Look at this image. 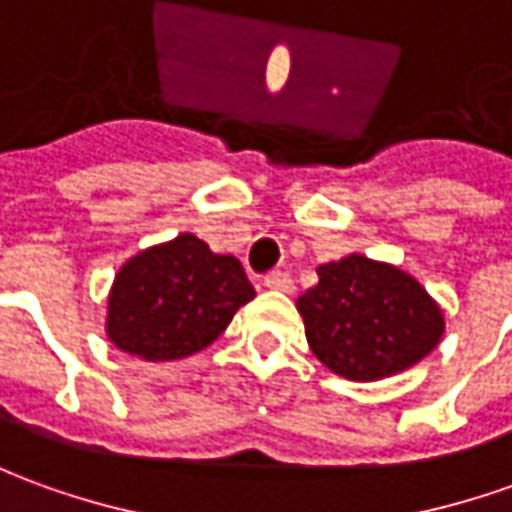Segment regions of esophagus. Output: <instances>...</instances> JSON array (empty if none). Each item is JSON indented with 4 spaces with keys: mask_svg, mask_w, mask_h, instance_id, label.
I'll list each match as a JSON object with an SVG mask.
<instances>
[{
    "mask_svg": "<svg viewBox=\"0 0 512 512\" xmlns=\"http://www.w3.org/2000/svg\"><path fill=\"white\" fill-rule=\"evenodd\" d=\"M263 285L271 288V291H283V294H291V291H294V280H291L288 271H269V274L263 277Z\"/></svg>",
    "mask_w": 512,
    "mask_h": 512,
    "instance_id": "esophagus-1",
    "label": "esophagus"
}]
</instances>
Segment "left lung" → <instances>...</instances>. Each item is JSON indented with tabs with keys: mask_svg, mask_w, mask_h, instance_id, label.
I'll return each instance as SVG.
<instances>
[{
	"mask_svg": "<svg viewBox=\"0 0 512 512\" xmlns=\"http://www.w3.org/2000/svg\"><path fill=\"white\" fill-rule=\"evenodd\" d=\"M319 283L297 300L305 339L330 373L381 381L426 358L446 333L429 291L392 263L347 255L322 263Z\"/></svg>",
	"mask_w": 512,
	"mask_h": 512,
	"instance_id": "left-lung-1",
	"label": "left lung"
}]
</instances>
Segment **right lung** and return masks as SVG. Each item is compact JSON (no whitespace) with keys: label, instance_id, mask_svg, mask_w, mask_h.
<instances>
[{"label":"right lung","instance_id":"add662e5","mask_svg":"<svg viewBox=\"0 0 512 512\" xmlns=\"http://www.w3.org/2000/svg\"><path fill=\"white\" fill-rule=\"evenodd\" d=\"M252 297L238 257L215 255L182 232L128 257L114 274L106 336L128 356L176 361L210 347Z\"/></svg>","mask_w":512,"mask_h":512}]
</instances>
